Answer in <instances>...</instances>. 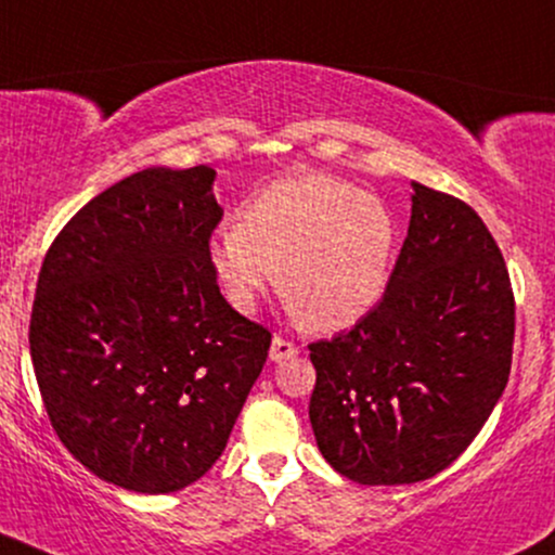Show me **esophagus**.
<instances>
[{
    "label": "esophagus",
    "mask_w": 555,
    "mask_h": 555,
    "mask_svg": "<svg viewBox=\"0 0 555 555\" xmlns=\"http://www.w3.org/2000/svg\"><path fill=\"white\" fill-rule=\"evenodd\" d=\"M298 352H300L298 345H293V341L285 339V337H275V339H272V345H270V360L272 362L291 360V358H296Z\"/></svg>",
    "instance_id": "1"
}]
</instances>
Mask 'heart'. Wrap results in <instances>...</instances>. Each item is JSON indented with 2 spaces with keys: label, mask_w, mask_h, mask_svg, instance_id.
Here are the masks:
<instances>
[{
  "label": "heart",
  "mask_w": 555,
  "mask_h": 555,
  "mask_svg": "<svg viewBox=\"0 0 555 555\" xmlns=\"http://www.w3.org/2000/svg\"><path fill=\"white\" fill-rule=\"evenodd\" d=\"M396 221L380 197L337 177L306 172L267 184L238 225L208 242L218 283L238 311L280 285L313 332L334 334L365 319L391 272Z\"/></svg>",
  "instance_id": "1"
}]
</instances>
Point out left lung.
I'll return each mask as SVG.
<instances>
[{
  "label": "left lung",
  "mask_w": 555,
  "mask_h": 555,
  "mask_svg": "<svg viewBox=\"0 0 555 555\" xmlns=\"http://www.w3.org/2000/svg\"><path fill=\"white\" fill-rule=\"evenodd\" d=\"M412 221L378 306L309 345L321 455L365 487L433 478L481 433L509 380L515 296L470 205L412 182Z\"/></svg>",
  "instance_id": "1"
}]
</instances>
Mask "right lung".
Masks as SVG:
<instances>
[{
    "label": "right lung",
    "mask_w": 555,
    "mask_h": 555,
    "mask_svg": "<svg viewBox=\"0 0 555 555\" xmlns=\"http://www.w3.org/2000/svg\"><path fill=\"white\" fill-rule=\"evenodd\" d=\"M216 169L149 167L92 197L51 244L30 358L59 440L115 487L169 494L221 457L270 332L221 296Z\"/></svg>",
    "instance_id": "right-lung-1"
}]
</instances>
